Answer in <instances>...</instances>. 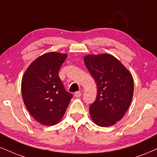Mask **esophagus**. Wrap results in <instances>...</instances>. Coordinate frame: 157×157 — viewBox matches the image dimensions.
<instances>
[{
  "mask_svg": "<svg viewBox=\"0 0 157 157\" xmlns=\"http://www.w3.org/2000/svg\"><path fill=\"white\" fill-rule=\"evenodd\" d=\"M74 95H75V97H76V98H79V97L82 96V92H75Z\"/></svg>",
  "mask_w": 157,
  "mask_h": 157,
  "instance_id": "obj_1",
  "label": "esophagus"
}]
</instances>
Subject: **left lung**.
I'll list each match as a JSON object with an SVG mask.
<instances>
[{"label":"left lung","instance_id":"obj_1","mask_svg":"<svg viewBox=\"0 0 157 157\" xmlns=\"http://www.w3.org/2000/svg\"><path fill=\"white\" fill-rule=\"evenodd\" d=\"M84 60L98 88L96 100L90 106V117L100 127L113 126L122 119L132 102V75L110 54L87 55Z\"/></svg>","mask_w":157,"mask_h":157}]
</instances>
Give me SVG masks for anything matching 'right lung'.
Returning <instances> with one entry per match:
<instances>
[{"label":"right lung","instance_id":"right-lung-1","mask_svg":"<svg viewBox=\"0 0 157 157\" xmlns=\"http://www.w3.org/2000/svg\"><path fill=\"white\" fill-rule=\"evenodd\" d=\"M67 57L56 52L44 54L32 62L23 75V101L30 115L43 125L60 121L73 98L58 74Z\"/></svg>","mask_w":157,"mask_h":157}]
</instances>
